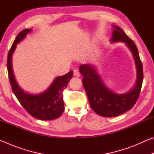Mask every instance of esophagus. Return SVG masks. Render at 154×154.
I'll return each instance as SVG.
<instances>
[{"mask_svg":"<svg viewBox=\"0 0 154 154\" xmlns=\"http://www.w3.org/2000/svg\"><path fill=\"white\" fill-rule=\"evenodd\" d=\"M73 75H74V76H75V77H80V73L79 72V71H77V70H74Z\"/></svg>","mask_w":154,"mask_h":154,"instance_id":"1","label":"esophagus"}]
</instances>
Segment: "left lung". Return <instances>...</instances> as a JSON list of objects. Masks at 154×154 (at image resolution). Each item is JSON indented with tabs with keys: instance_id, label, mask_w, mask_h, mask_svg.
I'll return each mask as SVG.
<instances>
[{
	"instance_id": "8db88e82",
	"label": "left lung",
	"mask_w": 154,
	"mask_h": 154,
	"mask_svg": "<svg viewBox=\"0 0 154 154\" xmlns=\"http://www.w3.org/2000/svg\"><path fill=\"white\" fill-rule=\"evenodd\" d=\"M113 27L111 42L125 43L134 58L137 77L134 86L128 92L119 94L106 86L94 65L82 64L79 69L83 77L82 83L91 108L99 116L108 118L123 114L134 105L139 96L143 80V65L136 45L122 28L115 25Z\"/></svg>"
}]
</instances>
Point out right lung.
Instances as JSON below:
<instances>
[{
  "label": "right lung",
  "instance_id": "1",
  "mask_svg": "<svg viewBox=\"0 0 154 154\" xmlns=\"http://www.w3.org/2000/svg\"><path fill=\"white\" fill-rule=\"evenodd\" d=\"M31 30L32 29H25L21 31L9 51L7 71L9 82L15 96L28 113L41 120H52L59 118L64 111L62 92L72 77L73 72L71 71L66 75L56 77L48 89L42 93L32 94L22 90L15 79L12 69V56L17 44L24 39Z\"/></svg>",
  "mask_w": 154,
  "mask_h": 154
}]
</instances>
